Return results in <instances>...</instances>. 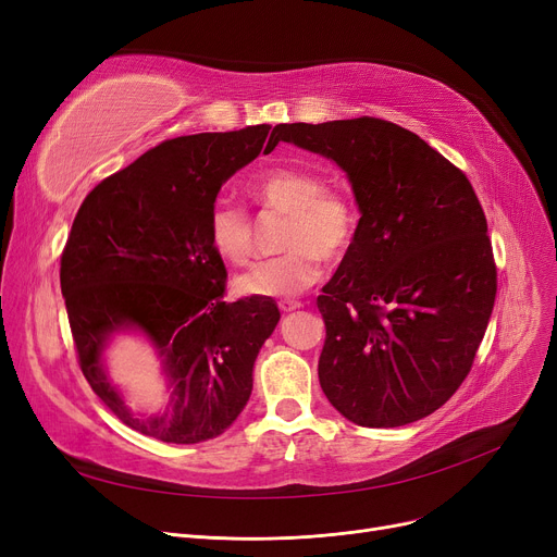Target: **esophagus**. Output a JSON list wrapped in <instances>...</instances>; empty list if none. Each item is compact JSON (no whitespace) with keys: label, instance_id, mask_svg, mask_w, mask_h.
Listing matches in <instances>:
<instances>
[{"label":"esophagus","instance_id":"esophagus-1","mask_svg":"<svg viewBox=\"0 0 557 557\" xmlns=\"http://www.w3.org/2000/svg\"><path fill=\"white\" fill-rule=\"evenodd\" d=\"M277 307H280V311L288 313V311H296V309H300V307H302V302H298V300H282Z\"/></svg>","mask_w":557,"mask_h":557}]
</instances>
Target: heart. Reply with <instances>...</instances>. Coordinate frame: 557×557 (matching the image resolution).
I'll return each mask as SVG.
<instances>
[{"label": "heart", "instance_id": "heart-1", "mask_svg": "<svg viewBox=\"0 0 557 557\" xmlns=\"http://www.w3.org/2000/svg\"><path fill=\"white\" fill-rule=\"evenodd\" d=\"M250 194L273 212L286 214L282 257L261 259L244 271L234 286L252 298H294L323 275V257L338 259L355 237V205L323 175L305 166H273L250 183ZM212 250L246 263L252 255L250 216L230 200H216L208 216Z\"/></svg>", "mask_w": 557, "mask_h": 557}]
</instances>
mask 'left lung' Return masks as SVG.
Here are the masks:
<instances>
[{"instance_id": "1", "label": "left lung", "mask_w": 557, "mask_h": 557, "mask_svg": "<svg viewBox=\"0 0 557 557\" xmlns=\"http://www.w3.org/2000/svg\"><path fill=\"white\" fill-rule=\"evenodd\" d=\"M280 141L336 162L361 212L318 296L323 393L359 426L431 416L472 370L496 298L487 221L470 181L422 137L374 116L277 124L267 149Z\"/></svg>"}]
</instances>
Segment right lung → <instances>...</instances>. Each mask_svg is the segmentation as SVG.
<instances>
[{
	"mask_svg": "<svg viewBox=\"0 0 557 557\" xmlns=\"http://www.w3.org/2000/svg\"><path fill=\"white\" fill-rule=\"evenodd\" d=\"M271 126L158 144L85 196L61 259V290L87 384L126 426L173 445L221 435L252 393L275 325L273 298L223 302L225 267L208 216L227 178L263 149ZM137 331L163 361L170 401L137 417L104 372V347Z\"/></svg>",
	"mask_w": 557,
	"mask_h": 557,
	"instance_id": "obj_1",
	"label": "right lung"
}]
</instances>
